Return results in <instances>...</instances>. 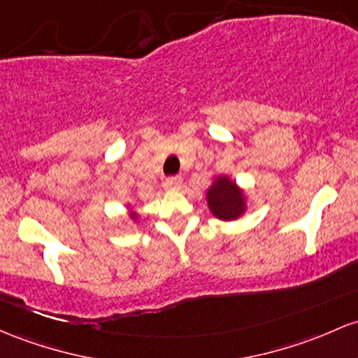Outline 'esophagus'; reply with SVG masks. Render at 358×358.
I'll return each instance as SVG.
<instances>
[{
    "label": "esophagus",
    "mask_w": 358,
    "mask_h": 358,
    "mask_svg": "<svg viewBox=\"0 0 358 358\" xmlns=\"http://www.w3.org/2000/svg\"><path fill=\"white\" fill-rule=\"evenodd\" d=\"M182 183H183L182 176H170V178H168L166 182H164V187L171 188V190H176V188L182 187Z\"/></svg>",
    "instance_id": "obj_1"
}]
</instances>
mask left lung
<instances>
[{
  "instance_id": "left-lung-1",
  "label": "left lung",
  "mask_w": 358,
  "mask_h": 358,
  "mask_svg": "<svg viewBox=\"0 0 358 358\" xmlns=\"http://www.w3.org/2000/svg\"><path fill=\"white\" fill-rule=\"evenodd\" d=\"M207 202L212 214L222 221H233L245 212V197L236 183L226 176H219L207 192Z\"/></svg>"
}]
</instances>
